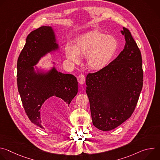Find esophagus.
<instances>
[{"instance_id":"obj_1","label":"esophagus","mask_w":160,"mask_h":160,"mask_svg":"<svg viewBox=\"0 0 160 160\" xmlns=\"http://www.w3.org/2000/svg\"><path fill=\"white\" fill-rule=\"evenodd\" d=\"M78 83H80V84H83L85 82V77L83 75H80L78 78Z\"/></svg>"}]
</instances>
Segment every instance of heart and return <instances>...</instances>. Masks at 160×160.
I'll use <instances>...</instances> for the list:
<instances>
[{
  "label": "heart",
  "mask_w": 160,
  "mask_h": 160,
  "mask_svg": "<svg viewBox=\"0 0 160 160\" xmlns=\"http://www.w3.org/2000/svg\"><path fill=\"white\" fill-rule=\"evenodd\" d=\"M118 42L115 37L98 31H92L78 37L75 46L67 45L66 57L75 63L80 62V57H87L90 69L99 71L106 67L116 54Z\"/></svg>",
  "instance_id": "b5f03b06"
}]
</instances>
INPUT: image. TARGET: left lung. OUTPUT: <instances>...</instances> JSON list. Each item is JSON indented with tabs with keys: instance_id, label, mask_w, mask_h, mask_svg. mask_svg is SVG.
Masks as SVG:
<instances>
[{
	"instance_id": "1",
	"label": "left lung",
	"mask_w": 160,
	"mask_h": 160,
	"mask_svg": "<svg viewBox=\"0 0 160 160\" xmlns=\"http://www.w3.org/2000/svg\"><path fill=\"white\" fill-rule=\"evenodd\" d=\"M121 32L123 50L104 69L88 73L85 80L93 125L102 131L117 128L131 117L143 85L141 51L127 28Z\"/></svg>"
}]
</instances>
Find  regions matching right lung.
<instances>
[{
	"mask_svg": "<svg viewBox=\"0 0 160 160\" xmlns=\"http://www.w3.org/2000/svg\"><path fill=\"white\" fill-rule=\"evenodd\" d=\"M58 48L52 27H41L27 36L17 62L18 89L22 106L30 120L42 128L40 110L45 101L55 96L69 106L78 92L77 79L73 75L58 72L55 67L47 73H37L33 67Z\"/></svg>",
	"mask_w": 160,
	"mask_h": 160,
	"instance_id": "right-lung-1",
	"label": "right lung"
}]
</instances>
